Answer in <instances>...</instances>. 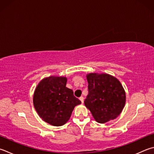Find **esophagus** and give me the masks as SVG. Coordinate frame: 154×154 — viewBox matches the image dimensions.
I'll return each mask as SVG.
<instances>
[{
  "label": "esophagus",
  "instance_id": "esophagus-1",
  "mask_svg": "<svg viewBox=\"0 0 154 154\" xmlns=\"http://www.w3.org/2000/svg\"><path fill=\"white\" fill-rule=\"evenodd\" d=\"M79 100L81 101V103H83V101H84V98H83V97H82V96H81V97H79Z\"/></svg>",
  "mask_w": 154,
  "mask_h": 154
}]
</instances>
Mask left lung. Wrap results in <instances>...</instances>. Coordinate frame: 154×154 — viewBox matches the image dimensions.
Masks as SVG:
<instances>
[{
	"label": "left lung",
	"mask_w": 154,
	"mask_h": 154,
	"mask_svg": "<svg viewBox=\"0 0 154 154\" xmlns=\"http://www.w3.org/2000/svg\"><path fill=\"white\" fill-rule=\"evenodd\" d=\"M89 93L84 103L95 121L104 123L116 119L125 103V92L117 78L105 73L87 75Z\"/></svg>",
	"instance_id": "obj_1"
}]
</instances>
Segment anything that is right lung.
Returning a JSON list of instances; mask_svg holds the SVG:
<instances>
[{
    "label": "right lung",
    "instance_id": "1",
    "mask_svg": "<svg viewBox=\"0 0 154 154\" xmlns=\"http://www.w3.org/2000/svg\"><path fill=\"white\" fill-rule=\"evenodd\" d=\"M67 78L51 76L41 80L33 95L39 117L53 126H61L70 118L74 107L81 102L66 87Z\"/></svg>",
    "mask_w": 154,
    "mask_h": 154
}]
</instances>
